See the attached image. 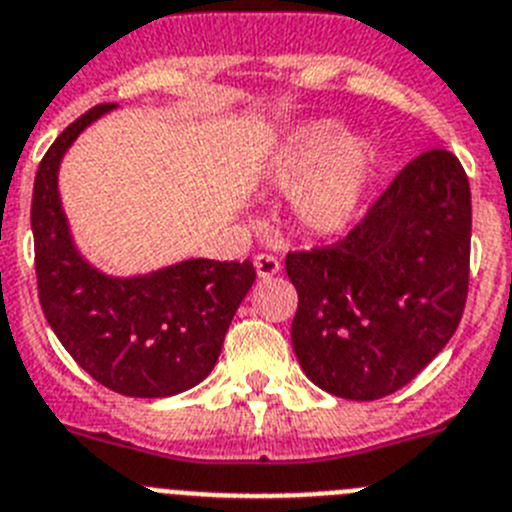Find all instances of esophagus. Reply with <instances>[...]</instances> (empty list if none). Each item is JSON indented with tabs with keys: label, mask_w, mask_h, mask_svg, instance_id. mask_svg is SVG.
<instances>
[{
	"label": "esophagus",
	"mask_w": 512,
	"mask_h": 512,
	"mask_svg": "<svg viewBox=\"0 0 512 512\" xmlns=\"http://www.w3.org/2000/svg\"><path fill=\"white\" fill-rule=\"evenodd\" d=\"M255 270L262 280L273 278V275L280 273V260L273 255H267V252H260V255H255Z\"/></svg>",
	"instance_id": "1"
}]
</instances>
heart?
<instances>
[{
    "mask_svg": "<svg viewBox=\"0 0 512 512\" xmlns=\"http://www.w3.org/2000/svg\"><path fill=\"white\" fill-rule=\"evenodd\" d=\"M375 170V145L349 137L339 119L298 124L265 163L267 181L278 191L296 193L298 224L316 237H342L357 224Z\"/></svg>",
    "mask_w": 512,
    "mask_h": 512,
    "instance_id": "1",
    "label": "heart"
}]
</instances>
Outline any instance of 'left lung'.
Returning <instances> with one entry per match:
<instances>
[{
    "label": "left lung",
    "mask_w": 512,
    "mask_h": 512,
    "mask_svg": "<svg viewBox=\"0 0 512 512\" xmlns=\"http://www.w3.org/2000/svg\"><path fill=\"white\" fill-rule=\"evenodd\" d=\"M472 193L457 155L428 150L342 242L288 252L290 342L313 385L347 400L395 393L449 344L469 285Z\"/></svg>",
    "instance_id": "8db88e82"
}]
</instances>
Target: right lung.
<instances>
[{
	"instance_id": "add662e5",
	"label": "right lung",
	"mask_w": 512,
	"mask_h": 512,
	"mask_svg": "<svg viewBox=\"0 0 512 512\" xmlns=\"http://www.w3.org/2000/svg\"><path fill=\"white\" fill-rule=\"evenodd\" d=\"M117 109L101 104L50 145L32 191L38 293L50 329L104 388L130 398H168L214 370L255 267L191 257L153 273L109 275L78 250L58 191V170L78 135Z\"/></svg>"
}]
</instances>
